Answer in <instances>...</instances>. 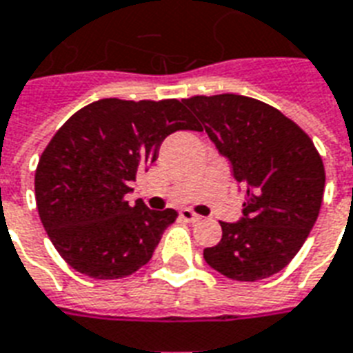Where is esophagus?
I'll use <instances>...</instances> for the list:
<instances>
[{
  "label": "esophagus",
  "mask_w": 353,
  "mask_h": 353,
  "mask_svg": "<svg viewBox=\"0 0 353 353\" xmlns=\"http://www.w3.org/2000/svg\"><path fill=\"white\" fill-rule=\"evenodd\" d=\"M181 219L185 220V222H198V220H201L200 214H196L194 211H190V209H181Z\"/></svg>",
  "instance_id": "esophagus-1"
}]
</instances>
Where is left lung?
I'll return each instance as SVG.
<instances>
[{"mask_svg": "<svg viewBox=\"0 0 353 353\" xmlns=\"http://www.w3.org/2000/svg\"><path fill=\"white\" fill-rule=\"evenodd\" d=\"M187 105L219 152L231 161L236 181L248 183L244 219L222 225L203 259L236 281H257L283 270L313 230L326 172L309 134L276 107L239 94L192 96Z\"/></svg>", "mask_w": 353, "mask_h": 353, "instance_id": "8db88e82", "label": "left lung"}]
</instances>
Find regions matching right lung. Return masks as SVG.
Returning <instances> with one entry per match:
<instances>
[{
  "label": "right lung",
  "instance_id": "obj_1",
  "mask_svg": "<svg viewBox=\"0 0 353 353\" xmlns=\"http://www.w3.org/2000/svg\"><path fill=\"white\" fill-rule=\"evenodd\" d=\"M179 129L201 131L179 99L105 98L53 134L34 172V198L46 233L74 270L118 279L152 259L177 212L152 211L142 201L131 207L125 194Z\"/></svg>",
  "mask_w": 353,
  "mask_h": 353
}]
</instances>
